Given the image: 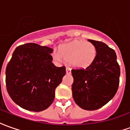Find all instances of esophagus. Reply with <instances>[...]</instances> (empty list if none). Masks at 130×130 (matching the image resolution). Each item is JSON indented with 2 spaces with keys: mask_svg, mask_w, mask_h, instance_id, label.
<instances>
[{
  "mask_svg": "<svg viewBox=\"0 0 130 130\" xmlns=\"http://www.w3.org/2000/svg\"><path fill=\"white\" fill-rule=\"evenodd\" d=\"M70 72H71V69L69 67H67V68H66V73H67V74H70Z\"/></svg>",
  "mask_w": 130,
  "mask_h": 130,
  "instance_id": "34e87169",
  "label": "esophagus"
}]
</instances>
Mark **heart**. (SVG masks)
<instances>
[{
	"instance_id": "1",
	"label": "heart",
	"mask_w": 130,
	"mask_h": 130,
	"mask_svg": "<svg viewBox=\"0 0 130 130\" xmlns=\"http://www.w3.org/2000/svg\"><path fill=\"white\" fill-rule=\"evenodd\" d=\"M97 55L98 50L94 44L76 40L60 45L53 58L60 62L63 59L70 61L74 68H85L95 61Z\"/></svg>"
}]
</instances>
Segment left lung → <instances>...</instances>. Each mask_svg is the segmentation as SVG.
I'll list each match as a JSON object with an SVG mask.
<instances>
[{"label": "left lung", "mask_w": 130, "mask_h": 130, "mask_svg": "<svg viewBox=\"0 0 130 130\" xmlns=\"http://www.w3.org/2000/svg\"><path fill=\"white\" fill-rule=\"evenodd\" d=\"M98 50V55L85 69L72 70V98L85 110H95L106 105L117 92L120 69L115 50L105 43L88 40Z\"/></svg>", "instance_id": "1"}]
</instances>
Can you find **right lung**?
I'll return each instance as SVG.
<instances>
[{"label": "right lung", "instance_id": "1", "mask_svg": "<svg viewBox=\"0 0 130 130\" xmlns=\"http://www.w3.org/2000/svg\"><path fill=\"white\" fill-rule=\"evenodd\" d=\"M53 51L36 43L21 45L14 50L6 67V87L13 102L22 108L40 112L53 102L66 70L52 62Z\"/></svg>", "mask_w": 130, "mask_h": 130}]
</instances>
